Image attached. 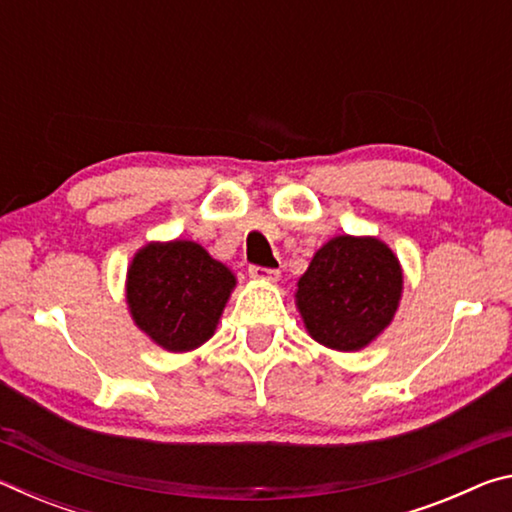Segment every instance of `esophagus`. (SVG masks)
<instances>
[{
	"mask_svg": "<svg viewBox=\"0 0 512 512\" xmlns=\"http://www.w3.org/2000/svg\"><path fill=\"white\" fill-rule=\"evenodd\" d=\"M248 273L253 280L257 282H266V284H275L280 280V271H275V268H262V266H250Z\"/></svg>",
	"mask_w": 512,
	"mask_h": 512,
	"instance_id": "obj_1",
	"label": "esophagus"
}]
</instances>
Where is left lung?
I'll return each instance as SVG.
<instances>
[{
  "label": "left lung",
  "instance_id": "obj_1",
  "mask_svg": "<svg viewBox=\"0 0 512 512\" xmlns=\"http://www.w3.org/2000/svg\"><path fill=\"white\" fill-rule=\"evenodd\" d=\"M404 271L391 246L370 235H339L320 246L296 284L307 334L336 352H359L393 323Z\"/></svg>",
  "mask_w": 512,
  "mask_h": 512
}]
</instances>
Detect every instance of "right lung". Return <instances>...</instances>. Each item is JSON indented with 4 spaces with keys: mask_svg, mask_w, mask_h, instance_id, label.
<instances>
[{
    "mask_svg": "<svg viewBox=\"0 0 512 512\" xmlns=\"http://www.w3.org/2000/svg\"><path fill=\"white\" fill-rule=\"evenodd\" d=\"M237 277L189 239L149 241L126 271V305L135 327L167 352L210 341Z\"/></svg>",
    "mask_w": 512,
    "mask_h": 512,
    "instance_id": "obj_1",
    "label": "right lung"
}]
</instances>
